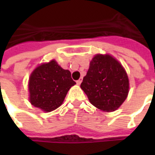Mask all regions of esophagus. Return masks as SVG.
I'll use <instances>...</instances> for the list:
<instances>
[{
	"label": "esophagus",
	"mask_w": 155,
	"mask_h": 155,
	"mask_svg": "<svg viewBox=\"0 0 155 155\" xmlns=\"http://www.w3.org/2000/svg\"><path fill=\"white\" fill-rule=\"evenodd\" d=\"M82 80H83L82 78H80V79H79V80H76V84H77L78 85H80V84H81V82H82Z\"/></svg>",
	"instance_id": "1"
}]
</instances>
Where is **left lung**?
Instances as JSON below:
<instances>
[{
  "label": "left lung",
  "mask_w": 155,
  "mask_h": 155,
  "mask_svg": "<svg viewBox=\"0 0 155 155\" xmlns=\"http://www.w3.org/2000/svg\"><path fill=\"white\" fill-rule=\"evenodd\" d=\"M80 87L92 104L105 112L116 110L129 92V79L119 62L108 54H97L91 61Z\"/></svg>",
  "instance_id": "8db88e82"
}]
</instances>
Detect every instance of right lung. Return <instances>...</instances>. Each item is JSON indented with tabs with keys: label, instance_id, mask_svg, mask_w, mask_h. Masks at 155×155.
<instances>
[{
	"label": "right lung",
	"instance_id": "obj_1",
	"mask_svg": "<svg viewBox=\"0 0 155 155\" xmlns=\"http://www.w3.org/2000/svg\"><path fill=\"white\" fill-rule=\"evenodd\" d=\"M75 82L71 72L54 60L38 66L29 80L30 103L45 112H51L63 104L68 90Z\"/></svg>",
	"mask_w": 155,
	"mask_h": 155
}]
</instances>
